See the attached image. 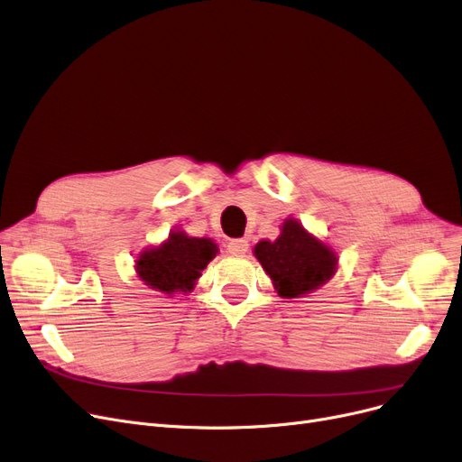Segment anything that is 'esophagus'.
<instances>
[{
	"mask_svg": "<svg viewBox=\"0 0 462 462\" xmlns=\"http://www.w3.org/2000/svg\"><path fill=\"white\" fill-rule=\"evenodd\" d=\"M248 246L250 245H248L246 238H233V240H229V243H227V252L231 255L240 257V255H245L248 252Z\"/></svg>",
	"mask_w": 462,
	"mask_h": 462,
	"instance_id": "34e87169",
	"label": "esophagus"
}]
</instances>
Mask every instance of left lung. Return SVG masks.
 Segmentation results:
<instances>
[{"mask_svg":"<svg viewBox=\"0 0 462 462\" xmlns=\"http://www.w3.org/2000/svg\"><path fill=\"white\" fill-rule=\"evenodd\" d=\"M254 254L283 299H297L318 290L335 274L338 263L337 254L297 219H285L282 235L273 243L261 240Z\"/></svg>","mask_w":462,"mask_h":462,"instance_id":"obj_1","label":"left lung"}]
</instances>
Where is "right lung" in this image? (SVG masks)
Here are the masks:
<instances>
[{"instance_id": "add662e5", "label": "right lung", "mask_w": 462, "mask_h": 462, "mask_svg": "<svg viewBox=\"0 0 462 462\" xmlns=\"http://www.w3.org/2000/svg\"><path fill=\"white\" fill-rule=\"evenodd\" d=\"M216 254L217 246L210 238H195L184 231H172L163 245L141 252L135 269L152 290L167 295L188 293Z\"/></svg>"}]
</instances>
